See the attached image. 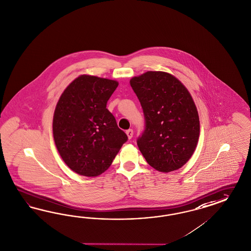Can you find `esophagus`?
Segmentation results:
<instances>
[{"instance_id": "esophagus-1", "label": "esophagus", "mask_w": 251, "mask_h": 251, "mask_svg": "<svg viewBox=\"0 0 251 251\" xmlns=\"http://www.w3.org/2000/svg\"><path fill=\"white\" fill-rule=\"evenodd\" d=\"M126 134H127V136L129 139H131L132 136H133V130L131 129H127L126 130Z\"/></svg>"}]
</instances>
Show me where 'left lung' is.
I'll use <instances>...</instances> for the list:
<instances>
[{
	"label": "left lung",
	"mask_w": 251,
	"mask_h": 251,
	"mask_svg": "<svg viewBox=\"0 0 251 251\" xmlns=\"http://www.w3.org/2000/svg\"><path fill=\"white\" fill-rule=\"evenodd\" d=\"M130 86L145 115V129L137 145L147 163L160 172L184 166L197 145L200 121L190 93L176 77L147 72Z\"/></svg>",
	"instance_id": "left-lung-1"
}]
</instances>
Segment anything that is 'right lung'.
I'll use <instances>...</instances> for the list:
<instances>
[{"mask_svg":"<svg viewBox=\"0 0 251 251\" xmlns=\"http://www.w3.org/2000/svg\"><path fill=\"white\" fill-rule=\"evenodd\" d=\"M118 85L113 80L81 75L59 99L53 117L55 145L65 164L79 175L105 172L128 141L106 108Z\"/></svg>","mask_w":251,"mask_h":251,"instance_id":"right-lung-1","label":"right lung"}]
</instances>
